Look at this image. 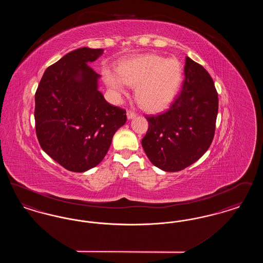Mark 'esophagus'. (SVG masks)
<instances>
[{"instance_id": "34e87169", "label": "esophagus", "mask_w": 263, "mask_h": 263, "mask_svg": "<svg viewBox=\"0 0 263 263\" xmlns=\"http://www.w3.org/2000/svg\"><path fill=\"white\" fill-rule=\"evenodd\" d=\"M127 118L128 119H132V118H134V117H136V113L134 112V111H132V110H127Z\"/></svg>"}]
</instances>
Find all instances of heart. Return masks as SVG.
Listing matches in <instances>:
<instances>
[{"label":"heart","instance_id":"heart-1","mask_svg":"<svg viewBox=\"0 0 263 263\" xmlns=\"http://www.w3.org/2000/svg\"><path fill=\"white\" fill-rule=\"evenodd\" d=\"M183 68L176 58L145 54L121 63L117 73L103 71L104 82L114 92L125 91L126 85L136 86L139 104L148 111H161L167 107L179 89Z\"/></svg>","mask_w":263,"mask_h":263}]
</instances>
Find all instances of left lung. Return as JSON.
<instances>
[{
  "instance_id": "8db88e82",
  "label": "left lung",
  "mask_w": 263,
  "mask_h": 263,
  "mask_svg": "<svg viewBox=\"0 0 263 263\" xmlns=\"http://www.w3.org/2000/svg\"><path fill=\"white\" fill-rule=\"evenodd\" d=\"M180 92L165 112L146 116L149 128L142 146L151 163L178 172L195 163L212 143L218 114V93L200 64L185 58Z\"/></svg>"
}]
</instances>
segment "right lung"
<instances>
[{"label":"right lung","instance_id":"right-lung-1","mask_svg":"<svg viewBox=\"0 0 263 263\" xmlns=\"http://www.w3.org/2000/svg\"><path fill=\"white\" fill-rule=\"evenodd\" d=\"M102 53L83 47L66 54L45 70L35 92L38 142L70 172L98 165L127 120L125 109L104 100L98 89L100 75L88 65Z\"/></svg>","mask_w":263,"mask_h":263}]
</instances>
